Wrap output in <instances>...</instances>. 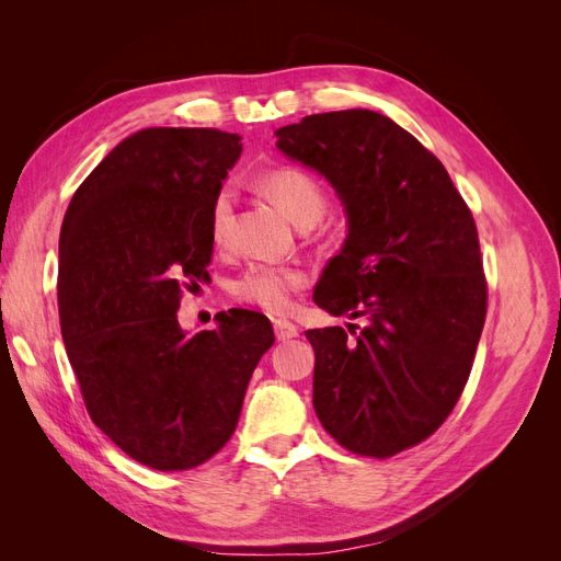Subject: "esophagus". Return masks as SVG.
Instances as JSON below:
<instances>
[{
    "mask_svg": "<svg viewBox=\"0 0 561 561\" xmlns=\"http://www.w3.org/2000/svg\"><path fill=\"white\" fill-rule=\"evenodd\" d=\"M274 332H276L278 342H290V339H295L299 334L297 325L290 320H274Z\"/></svg>",
    "mask_w": 561,
    "mask_h": 561,
    "instance_id": "obj_1",
    "label": "esophagus"
}]
</instances>
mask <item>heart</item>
I'll use <instances>...</instances> for the list:
<instances>
[{
    "label": "heart",
    "mask_w": 561,
    "mask_h": 561,
    "mask_svg": "<svg viewBox=\"0 0 561 561\" xmlns=\"http://www.w3.org/2000/svg\"><path fill=\"white\" fill-rule=\"evenodd\" d=\"M264 190L287 213L293 222H318L328 210V194L322 184L299 165H278L262 180ZM233 229V192L219 190L210 208V239L215 245H227ZM307 285V276L295 266L252 262L231 283V295L266 313H285L293 307V297Z\"/></svg>",
    "instance_id": "1"
}]
</instances>
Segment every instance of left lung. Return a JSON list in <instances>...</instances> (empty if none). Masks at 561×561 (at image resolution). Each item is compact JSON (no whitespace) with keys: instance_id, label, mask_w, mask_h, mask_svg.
Here are the masks:
<instances>
[{"instance_id":"1","label":"left lung","mask_w":561,"mask_h":561,"mask_svg":"<svg viewBox=\"0 0 561 561\" xmlns=\"http://www.w3.org/2000/svg\"><path fill=\"white\" fill-rule=\"evenodd\" d=\"M276 135L348 215L313 301L367 320L307 332L316 414L344 449L396 456L443 426L470 377L486 318L478 227L439 159L379 112L311 114Z\"/></svg>"}]
</instances>
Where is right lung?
<instances>
[{
    "mask_svg": "<svg viewBox=\"0 0 561 561\" xmlns=\"http://www.w3.org/2000/svg\"><path fill=\"white\" fill-rule=\"evenodd\" d=\"M241 138L145 128L79 184L60 229L58 313L95 426L154 470L206 463L236 431L250 377L274 346L257 311L184 334V290L208 278L210 208Z\"/></svg>",
    "mask_w": 561,
    "mask_h": 561,
    "instance_id": "add662e5",
    "label": "right lung"
}]
</instances>
